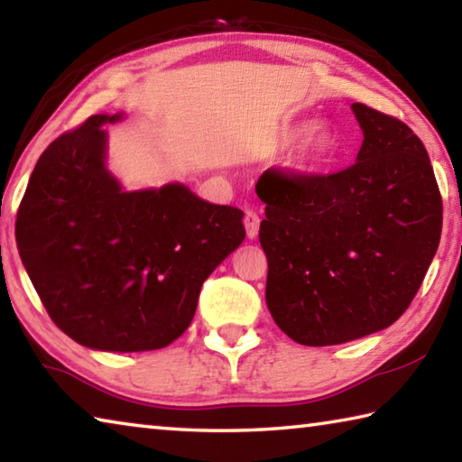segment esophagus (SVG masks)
<instances>
[{"mask_svg":"<svg viewBox=\"0 0 462 462\" xmlns=\"http://www.w3.org/2000/svg\"><path fill=\"white\" fill-rule=\"evenodd\" d=\"M259 226H261V217L253 209H246L245 212V230L248 238H256L259 236Z\"/></svg>","mask_w":462,"mask_h":462,"instance_id":"esophagus-1","label":"esophagus"}]
</instances>
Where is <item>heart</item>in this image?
Segmentation results:
<instances>
[{
	"label": "heart",
	"instance_id": "b5f03b06",
	"mask_svg": "<svg viewBox=\"0 0 462 462\" xmlns=\"http://www.w3.org/2000/svg\"><path fill=\"white\" fill-rule=\"evenodd\" d=\"M314 124H301L297 132H308L311 130ZM334 136L326 128H316L311 134L306 138V143L300 148V152L295 156V169L301 171V173H314V171L322 169L328 161L332 159L334 154Z\"/></svg>",
	"mask_w": 462,
	"mask_h": 462
}]
</instances>
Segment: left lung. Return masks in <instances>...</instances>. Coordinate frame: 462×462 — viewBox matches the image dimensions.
I'll return each instance as SVG.
<instances>
[{"label":"left lung","mask_w":462,"mask_h":462,"mask_svg":"<svg viewBox=\"0 0 462 462\" xmlns=\"http://www.w3.org/2000/svg\"><path fill=\"white\" fill-rule=\"evenodd\" d=\"M356 162L338 173L267 169L259 240L267 308L289 338L330 346L379 332L416 297L442 232V198L421 140L402 120L353 104Z\"/></svg>","instance_id":"1"}]
</instances>
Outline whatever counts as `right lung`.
I'll return each instance as SVG.
<instances>
[{"instance_id":"obj_1","label":"right lung","mask_w":462,"mask_h":462,"mask_svg":"<svg viewBox=\"0 0 462 462\" xmlns=\"http://www.w3.org/2000/svg\"><path fill=\"white\" fill-rule=\"evenodd\" d=\"M97 114L52 140L22 198L15 242L42 306L96 350L165 348L195 316L203 281L246 232L238 208L185 185L122 191L106 169Z\"/></svg>"}]
</instances>
